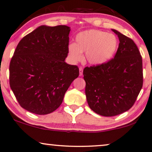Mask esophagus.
I'll list each match as a JSON object with an SVG mask.
<instances>
[{"instance_id":"esophagus-1","label":"esophagus","mask_w":152,"mask_h":152,"mask_svg":"<svg viewBox=\"0 0 152 152\" xmlns=\"http://www.w3.org/2000/svg\"><path fill=\"white\" fill-rule=\"evenodd\" d=\"M83 68L82 67H79V75L81 76L83 75Z\"/></svg>"}]
</instances>
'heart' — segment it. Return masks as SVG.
Segmentation results:
<instances>
[{
    "label": "heart",
    "mask_w": 152,
    "mask_h": 152,
    "mask_svg": "<svg viewBox=\"0 0 152 152\" xmlns=\"http://www.w3.org/2000/svg\"><path fill=\"white\" fill-rule=\"evenodd\" d=\"M118 46V40L114 34L89 29L77 35L75 44H69V54L73 62H79L83 59L82 53H86L89 63L101 65L113 58Z\"/></svg>",
    "instance_id": "b5f03b06"
}]
</instances>
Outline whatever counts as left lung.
<instances>
[{
    "instance_id": "obj_1",
    "label": "left lung",
    "mask_w": 152,
    "mask_h": 152,
    "mask_svg": "<svg viewBox=\"0 0 152 152\" xmlns=\"http://www.w3.org/2000/svg\"><path fill=\"white\" fill-rule=\"evenodd\" d=\"M120 43L114 58L83 69L88 105L96 113L113 116L129 110L143 86L142 57L132 39L113 29Z\"/></svg>"
}]
</instances>
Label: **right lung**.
<instances>
[{"mask_svg":"<svg viewBox=\"0 0 152 152\" xmlns=\"http://www.w3.org/2000/svg\"><path fill=\"white\" fill-rule=\"evenodd\" d=\"M70 27L41 26L22 38L9 64V84L22 108L36 114L56 110L79 75L64 62Z\"/></svg>","mask_w":152,"mask_h":152,"instance_id":"obj_1","label":"right lung"}]
</instances>
